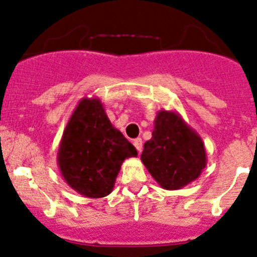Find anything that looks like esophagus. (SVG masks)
<instances>
[{"label": "esophagus", "mask_w": 257, "mask_h": 257, "mask_svg": "<svg viewBox=\"0 0 257 257\" xmlns=\"http://www.w3.org/2000/svg\"><path fill=\"white\" fill-rule=\"evenodd\" d=\"M134 145H135V148L138 149V152H142V149H143V140L140 139V138H138V139H135L134 140Z\"/></svg>", "instance_id": "esophagus-1"}]
</instances>
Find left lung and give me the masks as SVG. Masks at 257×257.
<instances>
[{"label": "left lung", "instance_id": "8db88e82", "mask_svg": "<svg viewBox=\"0 0 257 257\" xmlns=\"http://www.w3.org/2000/svg\"><path fill=\"white\" fill-rule=\"evenodd\" d=\"M142 162L160 187L176 190L197 180L207 165L205 143L175 110H160Z\"/></svg>", "mask_w": 257, "mask_h": 257}]
</instances>
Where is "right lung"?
Listing matches in <instances>:
<instances>
[{
    "label": "right lung",
    "instance_id": "1",
    "mask_svg": "<svg viewBox=\"0 0 257 257\" xmlns=\"http://www.w3.org/2000/svg\"><path fill=\"white\" fill-rule=\"evenodd\" d=\"M135 147L109 121L99 97L77 104L61 136L58 166L65 183L87 198L110 194L124 160Z\"/></svg>",
    "mask_w": 257,
    "mask_h": 257
}]
</instances>
